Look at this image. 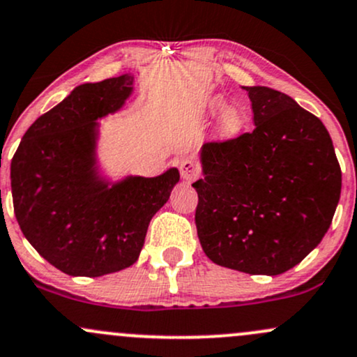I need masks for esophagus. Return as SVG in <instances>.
<instances>
[{"label":"esophagus","instance_id":"34e87169","mask_svg":"<svg viewBox=\"0 0 357 357\" xmlns=\"http://www.w3.org/2000/svg\"><path fill=\"white\" fill-rule=\"evenodd\" d=\"M179 172H181V178L185 181H193V179L198 178L199 167L193 159H183L179 162Z\"/></svg>","mask_w":357,"mask_h":357}]
</instances>
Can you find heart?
<instances>
[{
	"label": "heart",
	"mask_w": 357,
	"mask_h": 357,
	"mask_svg": "<svg viewBox=\"0 0 357 357\" xmlns=\"http://www.w3.org/2000/svg\"><path fill=\"white\" fill-rule=\"evenodd\" d=\"M215 108H220V103H215ZM245 123H248V115L244 109L237 107H229L220 113L218 119V127L220 132L225 135H237L244 130Z\"/></svg>",
	"instance_id": "obj_1"
}]
</instances>
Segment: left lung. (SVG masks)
<instances>
[{"instance_id":"left-lung-1","label":"left lung","mask_w":357,"mask_h":357,"mask_svg":"<svg viewBox=\"0 0 357 357\" xmlns=\"http://www.w3.org/2000/svg\"><path fill=\"white\" fill-rule=\"evenodd\" d=\"M244 89L256 128L203 144L195 222L215 264L276 276L320 244L337 208L342 174L315 115L276 89Z\"/></svg>"}]
</instances>
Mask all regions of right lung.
<instances>
[{
  "label": "right lung",
  "mask_w": 357,
  "mask_h": 357,
  "mask_svg": "<svg viewBox=\"0 0 357 357\" xmlns=\"http://www.w3.org/2000/svg\"><path fill=\"white\" fill-rule=\"evenodd\" d=\"M134 91V76L86 83L38 116L11 159L20 229L33 249L69 276L96 278L139 259L147 227L169 199L179 171L109 183L98 171V119Z\"/></svg>",
  "instance_id": "1"
}]
</instances>
